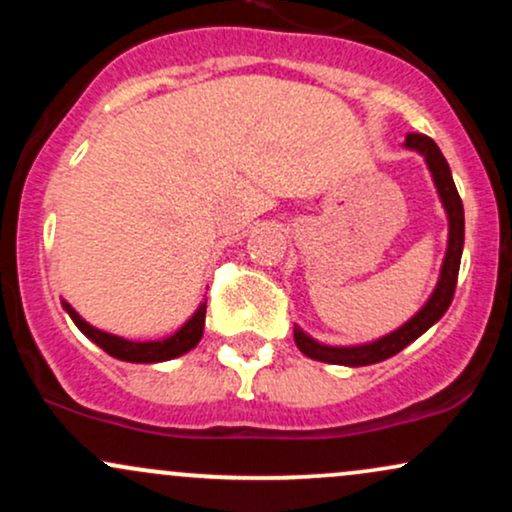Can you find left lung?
I'll return each mask as SVG.
<instances>
[{"mask_svg": "<svg viewBox=\"0 0 512 512\" xmlns=\"http://www.w3.org/2000/svg\"><path fill=\"white\" fill-rule=\"evenodd\" d=\"M407 149L419 151L426 158V166L431 170L433 182H436V190L440 202H443L445 214H448V250H445L443 269H440L438 286L433 289L431 298H428L424 308L419 310L409 322H404L402 327L395 332L385 334V337L375 339L370 344H358V346H327L315 342L313 337H308L301 327H293V339L296 346L303 351L308 358L322 363H334V366H370V363H380L385 358L399 354L404 346H409L414 339H419L428 327H433L440 317L445 315V310L450 308L452 296H455L457 286V274H460V260H462V245H464V209L462 199L457 195L455 180H452L450 166L445 161V156L440 154L438 144L433 142L426 134H407Z\"/></svg>", "mask_w": 512, "mask_h": 512, "instance_id": "obj_1", "label": "left lung"}]
</instances>
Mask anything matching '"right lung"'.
Masks as SVG:
<instances>
[{"instance_id": "obj_1", "label": "right lung", "mask_w": 512, "mask_h": 512, "mask_svg": "<svg viewBox=\"0 0 512 512\" xmlns=\"http://www.w3.org/2000/svg\"><path fill=\"white\" fill-rule=\"evenodd\" d=\"M62 308L67 310L69 317H72L74 325L79 327V330L84 332L93 344L101 346L105 354L129 363H161V361H170V358L175 356L187 354V351L195 349L199 339H202L204 315H207V301H204L197 308V313L192 315L190 320H187L185 325L173 334V337L158 339V342H132V339L117 337V334H108L103 330H96V327H91L67 301H62Z\"/></svg>"}]
</instances>
